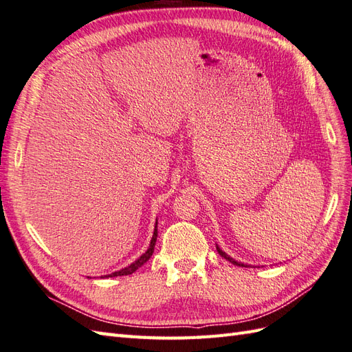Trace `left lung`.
<instances>
[{"mask_svg":"<svg viewBox=\"0 0 352 352\" xmlns=\"http://www.w3.org/2000/svg\"><path fill=\"white\" fill-rule=\"evenodd\" d=\"M217 251H219V254L221 256V257H224V258H226L228 260V262H230V263H233V265H236V266H242V267H244L245 265L244 263H239V262H236V260H233L232 257H229L226 253H224V251H221L219 247H217Z\"/></svg>","mask_w":352,"mask_h":352,"instance_id":"obj_1","label":"left lung"}]
</instances>
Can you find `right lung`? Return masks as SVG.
Returning <instances> with one entry per match:
<instances>
[{"label": "right lung", "mask_w": 352, "mask_h": 352, "mask_svg": "<svg viewBox=\"0 0 352 352\" xmlns=\"http://www.w3.org/2000/svg\"><path fill=\"white\" fill-rule=\"evenodd\" d=\"M156 228H157V221H156ZM156 238H157V229H155V233H153V238H151V242H150V247H148V250H147L146 253H144L138 260H135V262H133L131 266H128V267H124V269L119 270V272H113V274H110V275H105V276H122V275H131V274H133L135 270H137L138 267H141V266H142L144 263H146L147 260L151 257L153 251H155Z\"/></svg>", "instance_id": "right-lung-1"}]
</instances>
